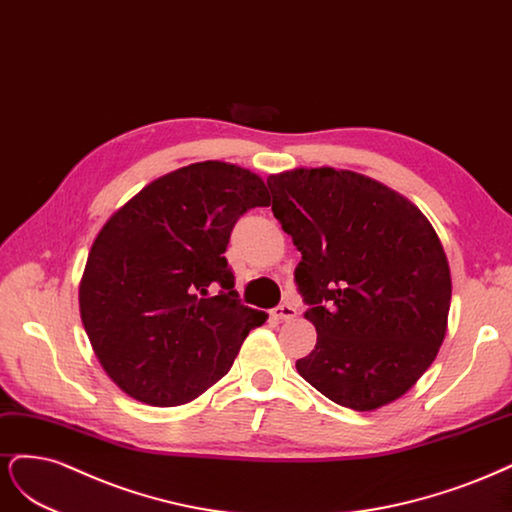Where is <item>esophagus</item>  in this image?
<instances>
[{
    "label": "esophagus",
    "mask_w": 512,
    "mask_h": 512,
    "mask_svg": "<svg viewBox=\"0 0 512 512\" xmlns=\"http://www.w3.org/2000/svg\"><path fill=\"white\" fill-rule=\"evenodd\" d=\"M272 315H274L276 319H280V321H289V319H293L295 315H298V308H295V306L289 304V302H285V304L276 306V308L272 310Z\"/></svg>",
    "instance_id": "34e87169"
}]
</instances>
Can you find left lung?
I'll use <instances>...</instances> for the list:
<instances>
[{
    "label": "left lung",
    "mask_w": 512,
    "mask_h": 512,
    "mask_svg": "<svg viewBox=\"0 0 512 512\" xmlns=\"http://www.w3.org/2000/svg\"><path fill=\"white\" fill-rule=\"evenodd\" d=\"M272 212L302 253L295 285L317 344L295 361L325 398L374 410L432 366L447 334L451 270L425 214L349 170L268 178Z\"/></svg>",
    "instance_id": "obj_1"
}]
</instances>
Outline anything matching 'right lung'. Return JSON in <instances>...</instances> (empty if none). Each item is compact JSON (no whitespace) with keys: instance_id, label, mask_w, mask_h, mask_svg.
I'll use <instances>...</instances> for the list:
<instances>
[{"instance_id":"obj_1","label":"right lung","mask_w":512,"mask_h":512,"mask_svg":"<svg viewBox=\"0 0 512 512\" xmlns=\"http://www.w3.org/2000/svg\"><path fill=\"white\" fill-rule=\"evenodd\" d=\"M268 204L257 174L202 161L153 180L106 221L80 280V317L102 368L131 398L195 400L266 323L238 300L223 253L242 214ZM210 284L222 287L212 299Z\"/></svg>"}]
</instances>
